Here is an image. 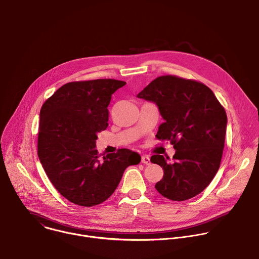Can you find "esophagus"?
<instances>
[{"label":"esophagus","mask_w":259,"mask_h":259,"mask_svg":"<svg viewBox=\"0 0 259 259\" xmlns=\"http://www.w3.org/2000/svg\"><path fill=\"white\" fill-rule=\"evenodd\" d=\"M141 163L144 165H150L151 164V159L149 156H142L141 157Z\"/></svg>","instance_id":"esophagus-1"}]
</instances>
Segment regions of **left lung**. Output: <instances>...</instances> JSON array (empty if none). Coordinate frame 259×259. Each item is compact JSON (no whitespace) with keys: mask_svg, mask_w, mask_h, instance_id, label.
Returning a JSON list of instances; mask_svg holds the SVG:
<instances>
[{"mask_svg":"<svg viewBox=\"0 0 259 259\" xmlns=\"http://www.w3.org/2000/svg\"><path fill=\"white\" fill-rule=\"evenodd\" d=\"M155 102L164 119L156 137L176 150L172 162L154 155L164 170L156 190L172 201H186L201 192L217 173L225 147L228 118L212 90L201 82L167 75L137 94Z\"/></svg>","mask_w":259,"mask_h":259,"instance_id":"1","label":"left lung"}]
</instances>
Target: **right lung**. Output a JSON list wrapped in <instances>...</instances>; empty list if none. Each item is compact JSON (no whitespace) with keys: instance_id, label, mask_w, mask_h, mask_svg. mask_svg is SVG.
Returning <instances> with one entry per match:
<instances>
[{"instance_id":"obj_1","label":"right lung","mask_w":259,"mask_h":259,"mask_svg":"<svg viewBox=\"0 0 259 259\" xmlns=\"http://www.w3.org/2000/svg\"><path fill=\"white\" fill-rule=\"evenodd\" d=\"M125 84L114 79L70 82L41 108L39 159L54 188L73 204L103 203L119 186L125 169L141 160L128 149L102 158L96 150L97 134L108 126L112 95Z\"/></svg>"}]
</instances>
